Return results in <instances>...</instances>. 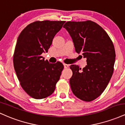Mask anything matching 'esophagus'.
Segmentation results:
<instances>
[{
	"instance_id": "34e87169",
	"label": "esophagus",
	"mask_w": 125,
	"mask_h": 125,
	"mask_svg": "<svg viewBox=\"0 0 125 125\" xmlns=\"http://www.w3.org/2000/svg\"><path fill=\"white\" fill-rule=\"evenodd\" d=\"M63 66L64 68H67V67H69V65L67 64H63Z\"/></svg>"
}]
</instances>
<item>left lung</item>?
I'll list each match as a JSON object with an SVG mask.
<instances>
[{
	"mask_svg": "<svg viewBox=\"0 0 125 125\" xmlns=\"http://www.w3.org/2000/svg\"><path fill=\"white\" fill-rule=\"evenodd\" d=\"M72 39L75 51L86 58L83 69L72 64L70 85L77 97L86 102L96 99L103 93L113 72L115 51L107 33L95 22L67 21L63 26Z\"/></svg>",
	"mask_w": 125,
	"mask_h": 125,
	"instance_id": "obj_1",
	"label": "left lung"
}]
</instances>
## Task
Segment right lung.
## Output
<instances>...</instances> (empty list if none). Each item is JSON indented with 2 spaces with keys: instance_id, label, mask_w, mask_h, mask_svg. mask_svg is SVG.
<instances>
[{
  "instance_id": "obj_1",
  "label": "right lung",
  "mask_w": 125,
  "mask_h": 125,
  "mask_svg": "<svg viewBox=\"0 0 125 125\" xmlns=\"http://www.w3.org/2000/svg\"><path fill=\"white\" fill-rule=\"evenodd\" d=\"M64 22L35 21L19 36L13 55L14 68L21 86L33 98H45L55 90L63 65L59 62L50 63L41 54L48 52L53 39Z\"/></svg>"
}]
</instances>
